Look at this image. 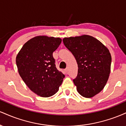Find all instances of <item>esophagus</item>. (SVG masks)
<instances>
[{
	"mask_svg": "<svg viewBox=\"0 0 126 126\" xmlns=\"http://www.w3.org/2000/svg\"><path fill=\"white\" fill-rule=\"evenodd\" d=\"M64 71L66 72H68V67H67V68H66V69H64Z\"/></svg>",
	"mask_w": 126,
	"mask_h": 126,
	"instance_id": "34e87169",
	"label": "esophagus"
}]
</instances>
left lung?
<instances>
[{
  "instance_id": "8db88e82",
  "label": "left lung",
  "mask_w": 126,
  "mask_h": 126,
  "mask_svg": "<svg viewBox=\"0 0 126 126\" xmlns=\"http://www.w3.org/2000/svg\"><path fill=\"white\" fill-rule=\"evenodd\" d=\"M63 41L77 62L78 75L73 81L78 92L83 97H93L103 89L109 78V50L97 39L88 35L64 38Z\"/></svg>"
}]
</instances>
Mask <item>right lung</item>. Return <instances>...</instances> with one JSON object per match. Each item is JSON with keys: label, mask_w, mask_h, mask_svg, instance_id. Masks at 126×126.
I'll return each instance as SVG.
<instances>
[{"label": "right lung", "mask_w": 126, "mask_h": 126, "mask_svg": "<svg viewBox=\"0 0 126 126\" xmlns=\"http://www.w3.org/2000/svg\"><path fill=\"white\" fill-rule=\"evenodd\" d=\"M61 43L60 38L37 36L25 43L16 58L20 76L33 92L42 97L54 95L64 78L56 68L53 56Z\"/></svg>", "instance_id": "add662e5"}]
</instances>
